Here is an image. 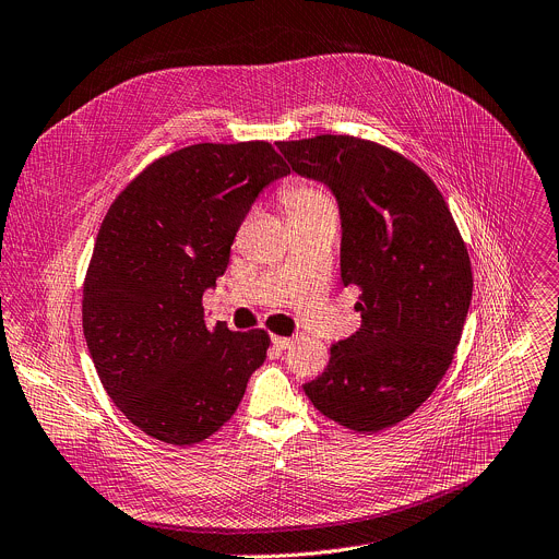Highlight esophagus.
<instances>
[{
    "label": "esophagus",
    "instance_id": "1",
    "mask_svg": "<svg viewBox=\"0 0 559 559\" xmlns=\"http://www.w3.org/2000/svg\"><path fill=\"white\" fill-rule=\"evenodd\" d=\"M272 345L276 349H287L294 345V338H287V336H272Z\"/></svg>",
    "mask_w": 559,
    "mask_h": 559
}]
</instances>
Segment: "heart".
Wrapping results in <instances>:
<instances>
[{"label": "heart", "mask_w": 559, "mask_h": 559, "mask_svg": "<svg viewBox=\"0 0 559 559\" xmlns=\"http://www.w3.org/2000/svg\"><path fill=\"white\" fill-rule=\"evenodd\" d=\"M281 200L285 205L287 218L310 216L317 212H336L332 198L308 182H287L281 189Z\"/></svg>", "instance_id": "obj_1"}]
</instances>
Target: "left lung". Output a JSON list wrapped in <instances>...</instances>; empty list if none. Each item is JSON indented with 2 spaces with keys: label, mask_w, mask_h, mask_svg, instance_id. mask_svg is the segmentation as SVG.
<instances>
[{
  "label": "left lung",
  "mask_w": 559,
  "mask_h": 559,
  "mask_svg": "<svg viewBox=\"0 0 559 559\" xmlns=\"http://www.w3.org/2000/svg\"><path fill=\"white\" fill-rule=\"evenodd\" d=\"M292 171L323 182L341 214V281L361 289V328L302 385L332 421L377 432L432 394L473 298L468 249L437 185L394 151L352 135L278 142Z\"/></svg>",
  "instance_id": "left-lung-1"
}]
</instances>
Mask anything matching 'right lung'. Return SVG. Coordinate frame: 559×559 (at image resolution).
I'll list each match as a JSON object with an SVG mask.
<instances>
[{
  "label": "right lung",
  "instance_id": "right-lung-1",
  "mask_svg": "<svg viewBox=\"0 0 559 559\" xmlns=\"http://www.w3.org/2000/svg\"><path fill=\"white\" fill-rule=\"evenodd\" d=\"M287 174L270 142L191 144L148 165L107 212L82 328L107 394L148 437H212L263 366L270 334L207 328L202 294L225 274L253 200Z\"/></svg>",
  "mask_w": 559,
  "mask_h": 559
}]
</instances>
